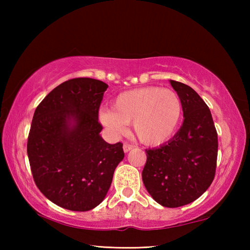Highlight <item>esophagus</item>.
<instances>
[{
  "label": "esophagus",
  "mask_w": 250,
  "mask_h": 250,
  "mask_svg": "<svg viewBox=\"0 0 250 250\" xmlns=\"http://www.w3.org/2000/svg\"><path fill=\"white\" fill-rule=\"evenodd\" d=\"M132 148H133V146L128 144V143H125V144H124V151H125V152L130 151V150L132 149Z\"/></svg>",
  "instance_id": "34e87169"
}]
</instances>
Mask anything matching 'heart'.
<instances>
[{
	"label": "heart",
	"instance_id": "heart-1",
	"mask_svg": "<svg viewBox=\"0 0 250 250\" xmlns=\"http://www.w3.org/2000/svg\"><path fill=\"white\" fill-rule=\"evenodd\" d=\"M113 108L100 110V120L114 132H125L133 122V131L143 144L157 146L168 141L177 131L183 116V103L171 89L149 86L120 93Z\"/></svg>",
	"mask_w": 250,
	"mask_h": 250
}]
</instances>
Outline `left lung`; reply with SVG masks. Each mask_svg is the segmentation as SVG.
<instances>
[{
  "instance_id": "obj_1",
  "label": "left lung",
  "mask_w": 250,
  "mask_h": 250,
  "mask_svg": "<svg viewBox=\"0 0 250 250\" xmlns=\"http://www.w3.org/2000/svg\"><path fill=\"white\" fill-rule=\"evenodd\" d=\"M183 103V125L171 141L146 149L143 183L152 199L166 207L195 201L213 183L218 135L208 106L194 90L169 82Z\"/></svg>"
}]
</instances>
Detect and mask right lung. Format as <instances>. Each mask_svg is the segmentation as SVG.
Returning <instances> with one entry per match:
<instances>
[{
    "mask_svg": "<svg viewBox=\"0 0 250 250\" xmlns=\"http://www.w3.org/2000/svg\"><path fill=\"white\" fill-rule=\"evenodd\" d=\"M107 87L93 78L68 79L35 109L26 145L32 176L47 199L65 209L98 206L125 157L120 142L110 145L100 136L99 108Z\"/></svg>",
    "mask_w": 250,
    "mask_h": 250,
    "instance_id": "right-lung-1",
    "label": "right lung"
}]
</instances>
